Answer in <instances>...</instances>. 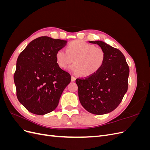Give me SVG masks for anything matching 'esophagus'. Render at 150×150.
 <instances>
[{"label":"esophagus","instance_id":"obj_1","mask_svg":"<svg viewBox=\"0 0 150 150\" xmlns=\"http://www.w3.org/2000/svg\"><path fill=\"white\" fill-rule=\"evenodd\" d=\"M76 80V78L73 76H71V81H74Z\"/></svg>","mask_w":150,"mask_h":150}]
</instances>
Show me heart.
<instances>
[{"mask_svg":"<svg viewBox=\"0 0 150 150\" xmlns=\"http://www.w3.org/2000/svg\"><path fill=\"white\" fill-rule=\"evenodd\" d=\"M56 58L57 64L62 69H66L73 61L74 64L69 68L72 73L89 77L102 67L105 62L106 52L100 47L76 40L68 45L66 51L58 50Z\"/></svg>","mask_w":150,"mask_h":150,"instance_id":"obj_1","label":"heart"}]
</instances>
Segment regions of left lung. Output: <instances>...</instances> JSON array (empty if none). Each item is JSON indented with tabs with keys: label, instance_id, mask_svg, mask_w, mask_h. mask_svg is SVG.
I'll return each mask as SVG.
<instances>
[{
	"label": "left lung",
	"instance_id": "8db88e82",
	"mask_svg": "<svg viewBox=\"0 0 150 150\" xmlns=\"http://www.w3.org/2000/svg\"><path fill=\"white\" fill-rule=\"evenodd\" d=\"M89 42L98 44L105 51L106 59L93 75L76 79L79 101L92 114H107L118 106L127 92L129 66L119 49L101 40Z\"/></svg>",
	"mask_w": 150,
	"mask_h": 150
}]
</instances>
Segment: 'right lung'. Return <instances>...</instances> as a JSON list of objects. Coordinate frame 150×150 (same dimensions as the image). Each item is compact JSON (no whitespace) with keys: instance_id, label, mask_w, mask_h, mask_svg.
Masks as SVG:
<instances>
[{"instance_id":"add662e5","label":"right lung","mask_w":150,"mask_h":150,"mask_svg":"<svg viewBox=\"0 0 150 150\" xmlns=\"http://www.w3.org/2000/svg\"><path fill=\"white\" fill-rule=\"evenodd\" d=\"M67 41L47 36L35 39L19 54L13 80L19 101L29 112L44 115L58 105L71 75L57 64L56 54Z\"/></svg>"}]
</instances>
